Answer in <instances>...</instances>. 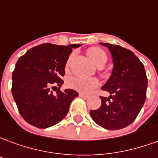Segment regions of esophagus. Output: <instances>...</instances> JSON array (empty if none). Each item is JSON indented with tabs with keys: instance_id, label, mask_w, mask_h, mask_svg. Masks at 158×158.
I'll return each instance as SVG.
<instances>
[{
	"instance_id": "obj_1",
	"label": "esophagus",
	"mask_w": 158,
	"mask_h": 158,
	"mask_svg": "<svg viewBox=\"0 0 158 158\" xmlns=\"http://www.w3.org/2000/svg\"><path fill=\"white\" fill-rule=\"evenodd\" d=\"M79 96L82 97V98H85V99H88L89 98V96H87L85 94H83V93H79Z\"/></svg>"
}]
</instances>
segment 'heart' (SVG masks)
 Segmentation results:
<instances>
[{
  "mask_svg": "<svg viewBox=\"0 0 158 158\" xmlns=\"http://www.w3.org/2000/svg\"><path fill=\"white\" fill-rule=\"evenodd\" d=\"M88 55L98 67L102 66L107 60V54L102 48L92 47L88 50ZM74 53L69 56L65 64V69L69 70L71 65ZM67 85L69 88L79 91L83 94H89L96 89L99 85V80L96 78H81V77H72L68 80Z\"/></svg>",
  "mask_w": 158,
  "mask_h": 158,
  "instance_id": "1",
  "label": "heart"
}]
</instances>
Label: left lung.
Instances as JSON below:
<instances>
[{
    "label": "left lung",
    "instance_id": "left-lung-1",
    "mask_svg": "<svg viewBox=\"0 0 158 158\" xmlns=\"http://www.w3.org/2000/svg\"><path fill=\"white\" fill-rule=\"evenodd\" d=\"M100 44L109 49L113 57L112 75L102 87L111 96H100L102 105L89 113L93 120L104 129H123L135 121L146 102V70L131 51L120 45Z\"/></svg>",
    "mask_w": 158,
    "mask_h": 158
}]
</instances>
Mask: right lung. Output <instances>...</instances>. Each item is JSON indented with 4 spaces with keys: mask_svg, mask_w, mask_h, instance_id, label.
Listing matches in <instances>:
<instances>
[{
    "mask_svg": "<svg viewBox=\"0 0 158 158\" xmlns=\"http://www.w3.org/2000/svg\"><path fill=\"white\" fill-rule=\"evenodd\" d=\"M80 45L45 43L29 49L19 57L12 72V93L21 116L29 124L45 129L65 118L79 94L72 89L61 91V78L65 74L72 48ZM56 86L59 89L54 95L51 89Z\"/></svg>",
    "mask_w": 158,
    "mask_h": 158,
    "instance_id": "1",
    "label": "right lung"
}]
</instances>
